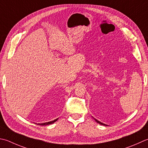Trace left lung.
<instances>
[{
    "label": "left lung",
    "instance_id": "8db88e82",
    "mask_svg": "<svg viewBox=\"0 0 148 148\" xmlns=\"http://www.w3.org/2000/svg\"><path fill=\"white\" fill-rule=\"evenodd\" d=\"M95 119V121H96V122H97V123H99V124H101V125H104V126H107V125H106V124H104V123H101V122H100V121H97V119Z\"/></svg>",
    "mask_w": 148,
    "mask_h": 148
}]
</instances>
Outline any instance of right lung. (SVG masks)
Returning a JSON list of instances; mask_svg holds the SVG:
<instances>
[{"mask_svg":"<svg viewBox=\"0 0 148 148\" xmlns=\"http://www.w3.org/2000/svg\"><path fill=\"white\" fill-rule=\"evenodd\" d=\"M58 119V118L54 120V121H50V122H48V123H42V124H39V125H40V126H45V125H48V124H53V123H54V122H56V121Z\"/></svg>","mask_w":148,"mask_h":148,"instance_id":"add662e5","label":"right lung"}]
</instances>
